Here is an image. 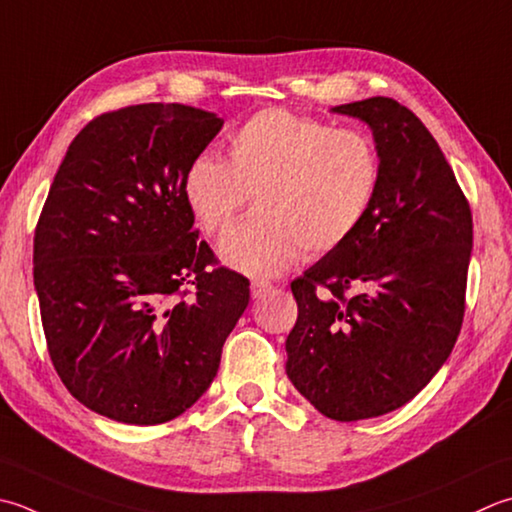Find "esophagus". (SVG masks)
<instances>
[{
  "label": "esophagus",
  "instance_id": "34e87169",
  "mask_svg": "<svg viewBox=\"0 0 512 512\" xmlns=\"http://www.w3.org/2000/svg\"><path fill=\"white\" fill-rule=\"evenodd\" d=\"M270 290H273V286H270L268 282H259V279H255V282L250 284V295H253V299H259V297L268 295Z\"/></svg>",
  "mask_w": 512,
  "mask_h": 512
}]
</instances>
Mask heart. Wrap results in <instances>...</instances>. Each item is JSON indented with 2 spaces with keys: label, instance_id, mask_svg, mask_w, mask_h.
<instances>
[{
  "label": "heart",
  "instance_id": "obj_1",
  "mask_svg": "<svg viewBox=\"0 0 512 512\" xmlns=\"http://www.w3.org/2000/svg\"><path fill=\"white\" fill-rule=\"evenodd\" d=\"M382 159L362 130L322 119L262 110L228 137V159L204 153L190 162L184 195L208 235L224 230L253 197L259 208L219 242L228 266L277 275L299 250L342 246L373 208Z\"/></svg>",
  "mask_w": 512,
  "mask_h": 512
}]
</instances>
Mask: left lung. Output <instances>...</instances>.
Listing matches in <instances>:
<instances>
[{"mask_svg": "<svg viewBox=\"0 0 512 512\" xmlns=\"http://www.w3.org/2000/svg\"><path fill=\"white\" fill-rule=\"evenodd\" d=\"M333 113L373 130L382 182L362 226L290 284L299 315L286 375L322 415L357 422L410 402L448 359L464 319L473 217L413 110L370 97Z\"/></svg>", "mask_w": 512, "mask_h": 512, "instance_id": "left-lung-1", "label": "left lung"}]
</instances>
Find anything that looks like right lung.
I'll return each instance as SVG.
<instances>
[{
	"instance_id": "add662e5",
	"label": "right lung",
	"mask_w": 512,
	"mask_h": 512,
	"mask_svg": "<svg viewBox=\"0 0 512 512\" xmlns=\"http://www.w3.org/2000/svg\"><path fill=\"white\" fill-rule=\"evenodd\" d=\"M222 126L184 104L104 113L48 190L33 250L48 353L68 393L115 422L155 426L193 406L248 306V279L213 268L184 195Z\"/></svg>"
}]
</instances>
